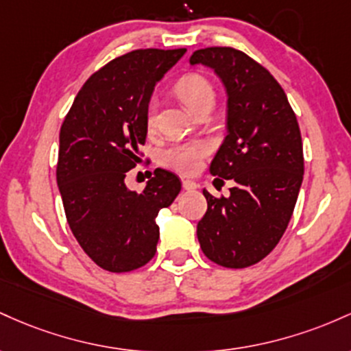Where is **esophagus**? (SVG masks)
<instances>
[{
  "label": "esophagus",
  "instance_id": "1",
  "mask_svg": "<svg viewBox=\"0 0 351 351\" xmlns=\"http://www.w3.org/2000/svg\"><path fill=\"white\" fill-rule=\"evenodd\" d=\"M182 187L186 189V191H195V189H197V184L194 182V180L184 179V180H182Z\"/></svg>",
  "mask_w": 351,
  "mask_h": 351
}]
</instances>
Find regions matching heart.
Listing matches in <instances>:
<instances>
[{
    "instance_id": "1",
    "label": "heart",
    "mask_w": 351,
    "mask_h": 351,
    "mask_svg": "<svg viewBox=\"0 0 351 351\" xmlns=\"http://www.w3.org/2000/svg\"><path fill=\"white\" fill-rule=\"evenodd\" d=\"M177 94L186 102V106L192 112L202 108L207 102H214L215 93L212 84L204 76L199 74H189L177 82ZM157 123V108L156 102H151L145 111V125L149 131L156 128ZM210 145L206 141H186V143L171 144L164 149L160 160L164 165L174 169L180 174H194L200 167L202 159L208 154Z\"/></svg>"
}]
</instances>
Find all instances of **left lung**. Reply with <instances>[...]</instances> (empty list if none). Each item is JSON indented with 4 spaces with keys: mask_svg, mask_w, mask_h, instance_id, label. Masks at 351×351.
<instances>
[{
    "mask_svg": "<svg viewBox=\"0 0 351 351\" xmlns=\"http://www.w3.org/2000/svg\"><path fill=\"white\" fill-rule=\"evenodd\" d=\"M195 64L214 69L227 90V136L210 174L235 182L228 197L204 189L197 239L208 261L245 269L275 249L292 219L303 180L300 128L282 86L245 53L197 49Z\"/></svg>",
    "mask_w": 351,
    "mask_h": 351,
    "instance_id": "obj_1",
    "label": "left lung"
}]
</instances>
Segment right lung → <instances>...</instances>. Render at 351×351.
I'll list each match as a JSON object with an SVG mask.
<instances>
[{
  "instance_id": "right-lung-1",
  "label": "right lung",
  "mask_w": 351,
  "mask_h": 351,
  "mask_svg": "<svg viewBox=\"0 0 351 351\" xmlns=\"http://www.w3.org/2000/svg\"><path fill=\"white\" fill-rule=\"evenodd\" d=\"M186 49H136L84 82L59 132L56 179L66 219L101 269L131 271L156 255V217L180 192L179 177L156 169L143 192L124 179L139 164L154 86Z\"/></svg>"
}]
</instances>
